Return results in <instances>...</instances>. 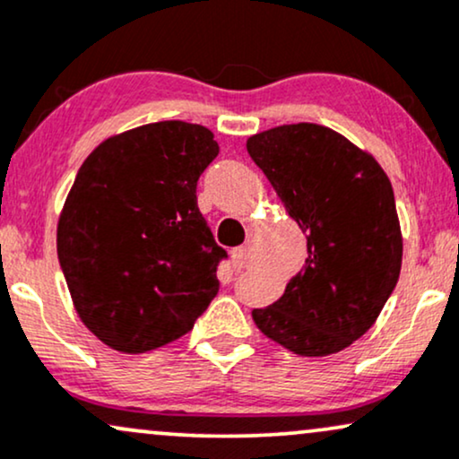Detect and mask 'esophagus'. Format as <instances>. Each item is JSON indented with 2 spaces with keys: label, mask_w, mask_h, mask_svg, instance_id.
<instances>
[{
  "label": "esophagus",
  "mask_w": 459,
  "mask_h": 459,
  "mask_svg": "<svg viewBox=\"0 0 459 459\" xmlns=\"http://www.w3.org/2000/svg\"><path fill=\"white\" fill-rule=\"evenodd\" d=\"M230 261H233L235 272H241V269L247 267V263H250V254H247L246 247H233V250H230Z\"/></svg>",
  "instance_id": "obj_1"
}]
</instances>
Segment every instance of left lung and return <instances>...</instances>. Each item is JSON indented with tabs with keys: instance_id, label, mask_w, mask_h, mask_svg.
<instances>
[{
	"instance_id": "8db88e82",
	"label": "left lung",
	"mask_w": 459,
	"mask_h": 459,
	"mask_svg": "<svg viewBox=\"0 0 459 459\" xmlns=\"http://www.w3.org/2000/svg\"><path fill=\"white\" fill-rule=\"evenodd\" d=\"M307 237L306 267L254 310L256 327L299 357L344 351L377 323L402 267L394 187L372 153L318 124H289L246 143Z\"/></svg>"
}]
</instances>
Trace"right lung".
Here are the masks:
<instances>
[{
  "label": "right lung",
  "mask_w": 459,
  "mask_h": 459,
  "mask_svg": "<svg viewBox=\"0 0 459 459\" xmlns=\"http://www.w3.org/2000/svg\"><path fill=\"white\" fill-rule=\"evenodd\" d=\"M213 132L156 121L108 136L76 173L57 222V256L87 329L139 355L179 340L218 292L215 244L196 181Z\"/></svg>",
  "instance_id": "1"
}]
</instances>
